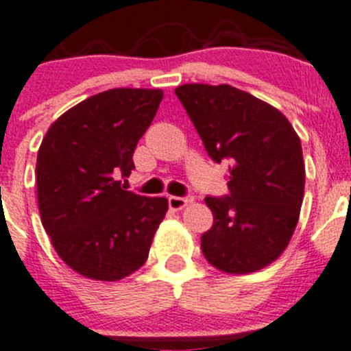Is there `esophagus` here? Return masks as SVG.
<instances>
[{
	"mask_svg": "<svg viewBox=\"0 0 351 351\" xmlns=\"http://www.w3.org/2000/svg\"><path fill=\"white\" fill-rule=\"evenodd\" d=\"M194 199L192 197H178V195H169L168 197V204L171 210H183L185 206H189V204L192 203Z\"/></svg>",
	"mask_w": 351,
	"mask_h": 351,
	"instance_id": "34e87169",
	"label": "esophagus"
}]
</instances>
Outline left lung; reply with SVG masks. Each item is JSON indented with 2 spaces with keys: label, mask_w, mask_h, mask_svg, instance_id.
Instances as JSON below:
<instances>
[{
  "label": "left lung",
  "mask_w": 351,
  "mask_h": 351,
  "mask_svg": "<svg viewBox=\"0 0 351 351\" xmlns=\"http://www.w3.org/2000/svg\"><path fill=\"white\" fill-rule=\"evenodd\" d=\"M215 162L229 160V197H206L213 226L201 236L211 266L264 269L285 252L304 197L301 140L285 115L232 85L175 89Z\"/></svg>",
  "instance_id": "obj_1"
}]
</instances>
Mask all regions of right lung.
<instances>
[{"label": "right lung", "instance_id": "obj_1", "mask_svg": "<svg viewBox=\"0 0 351 351\" xmlns=\"http://www.w3.org/2000/svg\"><path fill=\"white\" fill-rule=\"evenodd\" d=\"M160 89H110L52 122L36 159L40 217L59 257L78 274L119 282L148 258L166 197L124 191L132 154L162 101Z\"/></svg>", "mask_w": 351, "mask_h": 351}]
</instances>
